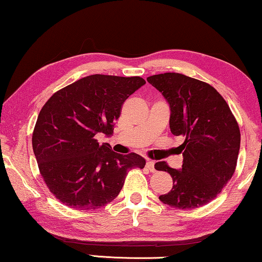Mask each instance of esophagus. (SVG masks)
<instances>
[{
    "label": "esophagus",
    "mask_w": 262,
    "mask_h": 262,
    "mask_svg": "<svg viewBox=\"0 0 262 262\" xmlns=\"http://www.w3.org/2000/svg\"><path fill=\"white\" fill-rule=\"evenodd\" d=\"M146 168H148V169L151 171V173H154V171H156V169H155V162H154V161H151V160L146 161Z\"/></svg>",
    "instance_id": "obj_1"
}]
</instances>
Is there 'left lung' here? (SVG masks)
I'll list each match as a JSON object with an SVG mask.
<instances>
[{
  "instance_id": "obj_1",
  "label": "left lung",
  "mask_w": 262,
  "mask_h": 262,
  "mask_svg": "<svg viewBox=\"0 0 262 262\" xmlns=\"http://www.w3.org/2000/svg\"><path fill=\"white\" fill-rule=\"evenodd\" d=\"M170 108L169 127L185 138L179 146L180 169L155 163L173 178V188L160 195L178 209H195L216 198L234 174L241 135L235 117L222 95L210 84L186 75L166 73L146 78Z\"/></svg>"
}]
</instances>
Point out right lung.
I'll return each instance as SVG.
<instances>
[{
  "instance_id": "1",
  "label": "right lung",
  "mask_w": 262,
  "mask_h": 262,
  "mask_svg": "<svg viewBox=\"0 0 262 262\" xmlns=\"http://www.w3.org/2000/svg\"><path fill=\"white\" fill-rule=\"evenodd\" d=\"M142 77L91 75L55 93L39 113L32 145L50 192L75 210L112 202L132 168H144L138 154L120 155L98 136L113 135L121 105L138 91Z\"/></svg>"
}]
</instances>
